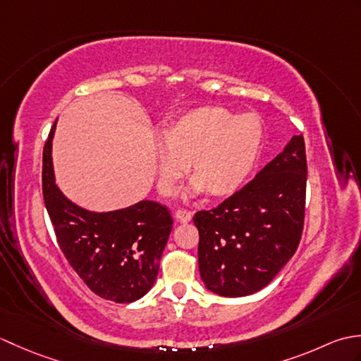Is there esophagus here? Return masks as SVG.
Listing matches in <instances>:
<instances>
[{
	"label": "esophagus",
	"mask_w": 361,
	"mask_h": 361,
	"mask_svg": "<svg viewBox=\"0 0 361 361\" xmlns=\"http://www.w3.org/2000/svg\"><path fill=\"white\" fill-rule=\"evenodd\" d=\"M175 219H176V221H180V224H189V221L192 220V214L186 209H176Z\"/></svg>",
	"instance_id": "1"
}]
</instances>
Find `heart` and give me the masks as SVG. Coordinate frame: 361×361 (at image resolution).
<instances>
[{"label": "heart", "instance_id": "1", "mask_svg": "<svg viewBox=\"0 0 361 361\" xmlns=\"http://www.w3.org/2000/svg\"><path fill=\"white\" fill-rule=\"evenodd\" d=\"M262 142V122L252 113L235 114L214 105L183 113L166 126L163 141L152 145L158 188L171 195L190 164L189 194L233 195L251 175Z\"/></svg>", "mask_w": 361, "mask_h": 361}]
</instances>
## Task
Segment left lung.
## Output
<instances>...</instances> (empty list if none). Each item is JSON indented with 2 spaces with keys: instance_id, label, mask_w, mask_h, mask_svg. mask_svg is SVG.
<instances>
[{
  "instance_id": "1",
  "label": "left lung",
  "mask_w": 361,
  "mask_h": 361,
  "mask_svg": "<svg viewBox=\"0 0 361 361\" xmlns=\"http://www.w3.org/2000/svg\"><path fill=\"white\" fill-rule=\"evenodd\" d=\"M307 161L293 136L256 178L217 208L198 211V268L212 293L239 298L262 290L301 240Z\"/></svg>"
}]
</instances>
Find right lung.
I'll return each instance as SVG.
<instances>
[{
    "label": "right lung",
    "instance_id": "obj_1",
    "mask_svg": "<svg viewBox=\"0 0 361 361\" xmlns=\"http://www.w3.org/2000/svg\"><path fill=\"white\" fill-rule=\"evenodd\" d=\"M54 122L43 149V198L59 247L97 296L133 302L155 283L172 231L166 206L141 200L128 208L96 212L71 202L56 185L52 164Z\"/></svg>",
    "mask_w": 361,
    "mask_h": 361
}]
</instances>
